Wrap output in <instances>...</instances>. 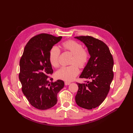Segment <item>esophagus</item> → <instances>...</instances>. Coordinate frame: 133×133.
<instances>
[{
	"label": "esophagus",
	"instance_id": "obj_1",
	"mask_svg": "<svg viewBox=\"0 0 133 133\" xmlns=\"http://www.w3.org/2000/svg\"><path fill=\"white\" fill-rule=\"evenodd\" d=\"M70 82H68V81H65V85H69V84H70Z\"/></svg>",
	"mask_w": 133,
	"mask_h": 133
}]
</instances>
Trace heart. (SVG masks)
I'll list each match as a JSON object with an SVG mask.
<instances>
[{"label":"heart","instance_id":"heart-1","mask_svg":"<svg viewBox=\"0 0 133 133\" xmlns=\"http://www.w3.org/2000/svg\"><path fill=\"white\" fill-rule=\"evenodd\" d=\"M62 46L73 55L72 63H75L80 67L85 66L89 58V54L88 51L83 49V46L80 43L74 41H67L62 44ZM60 50L57 46H54L51 48L49 53V59L51 65L57 68L59 66V57ZM75 64L69 66H63L59 69L56 76L60 79L65 81L73 80L79 73V68Z\"/></svg>","mask_w":133,"mask_h":133}]
</instances>
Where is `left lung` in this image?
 Masks as SVG:
<instances>
[{
    "instance_id": "obj_1",
    "label": "left lung",
    "mask_w": 133,
    "mask_h": 133,
    "mask_svg": "<svg viewBox=\"0 0 133 133\" xmlns=\"http://www.w3.org/2000/svg\"><path fill=\"white\" fill-rule=\"evenodd\" d=\"M75 38L85 44L90 55L80 75V78L90 79V81L77 83L79 89L75 102L80 107L90 110L99 106L109 91L114 77V60L108 46L103 42L90 36Z\"/></svg>"
}]
</instances>
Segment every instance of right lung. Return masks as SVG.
I'll return each mask as SVG.
<instances>
[{
    "label": "right lung",
    "mask_w": 133,
    "mask_h": 133,
    "mask_svg": "<svg viewBox=\"0 0 133 133\" xmlns=\"http://www.w3.org/2000/svg\"><path fill=\"white\" fill-rule=\"evenodd\" d=\"M45 33L34 36L28 42L20 60L19 80L22 89L28 102L39 110H46L57 103V94L64 82H53L49 78L53 70L49 61L51 48L62 39Z\"/></svg>",
    "instance_id": "add662e5"
}]
</instances>
